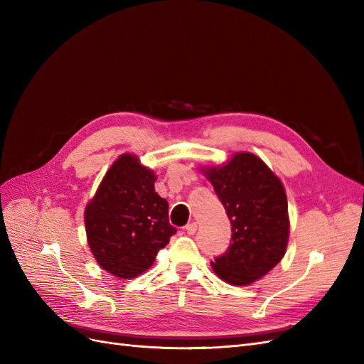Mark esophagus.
I'll return each mask as SVG.
<instances>
[{
  "label": "esophagus",
  "instance_id": "esophagus-1",
  "mask_svg": "<svg viewBox=\"0 0 364 364\" xmlns=\"http://www.w3.org/2000/svg\"><path fill=\"white\" fill-rule=\"evenodd\" d=\"M185 230H186V234L188 235H194L196 234V230H197V223H190V225H186L185 226Z\"/></svg>",
  "mask_w": 364,
  "mask_h": 364
}]
</instances>
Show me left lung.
<instances>
[{
  "instance_id": "left-lung-1",
  "label": "left lung",
  "mask_w": 364,
  "mask_h": 364,
  "mask_svg": "<svg viewBox=\"0 0 364 364\" xmlns=\"http://www.w3.org/2000/svg\"><path fill=\"white\" fill-rule=\"evenodd\" d=\"M230 220V245L213 269L232 285H249L282 259L289 241V205L281 181L258 156L237 153L206 171Z\"/></svg>"
}]
</instances>
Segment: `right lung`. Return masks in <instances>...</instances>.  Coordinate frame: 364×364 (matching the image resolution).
<instances>
[{
	"mask_svg": "<svg viewBox=\"0 0 364 364\" xmlns=\"http://www.w3.org/2000/svg\"><path fill=\"white\" fill-rule=\"evenodd\" d=\"M156 176L136 156L121 155L86 206L87 245L102 269L118 278L146 272L176 228L168 202L155 191Z\"/></svg>",
	"mask_w": 364,
	"mask_h": 364,
	"instance_id": "add662e5",
	"label": "right lung"
}]
</instances>
